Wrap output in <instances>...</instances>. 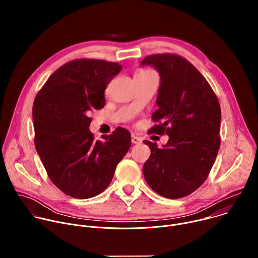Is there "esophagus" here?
Segmentation results:
<instances>
[{"mask_svg":"<svg viewBox=\"0 0 258 258\" xmlns=\"http://www.w3.org/2000/svg\"><path fill=\"white\" fill-rule=\"evenodd\" d=\"M132 143L133 144H140V143H142V139L137 137V136H135V135H133L132 136Z\"/></svg>","mask_w":258,"mask_h":258,"instance_id":"esophagus-1","label":"esophagus"}]
</instances>
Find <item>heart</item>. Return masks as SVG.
Segmentation results:
<instances>
[{"instance_id":"1","label":"heart","mask_w":258,"mask_h":258,"mask_svg":"<svg viewBox=\"0 0 258 258\" xmlns=\"http://www.w3.org/2000/svg\"><path fill=\"white\" fill-rule=\"evenodd\" d=\"M152 71H150V70H147V69H141L137 75H148V73H151Z\"/></svg>"}]
</instances>
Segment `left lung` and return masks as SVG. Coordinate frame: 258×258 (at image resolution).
<instances>
[{
    "instance_id": "1",
    "label": "left lung",
    "mask_w": 258,
    "mask_h": 258,
    "mask_svg": "<svg viewBox=\"0 0 258 258\" xmlns=\"http://www.w3.org/2000/svg\"><path fill=\"white\" fill-rule=\"evenodd\" d=\"M160 75V88L150 133L169 137L163 148L144 141L151 155L143 167L147 183L157 194L178 199L196 191L207 178L219 145L220 106L199 70L178 55L144 58Z\"/></svg>"
}]
</instances>
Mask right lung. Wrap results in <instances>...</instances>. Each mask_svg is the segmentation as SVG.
Here are the masks:
<instances>
[{"mask_svg":"<svg viewBox=\"0 0 258 258\" xmlns=\"http://www.w3.org/2000/svg\"><path fill=\"white\" fill-rule=\"evenodd\" d=\"M121 68L99 59L73 60L52 73L35 96L36 152L54 185L73 198L102 193L131 147V134L124 128L104 141H96L89 130L90 111L104 107L105 89Z\"/></svg>","mask_w":258,"mask_h":258,"instance_id":"add662e5","label":"right lung"}]
</instances>
